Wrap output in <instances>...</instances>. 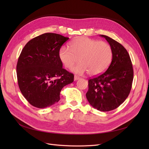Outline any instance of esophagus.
Instances as JSON below:
<instances>
[{"instance_id": "obj_1", "label": "esophagus", "mask_w": 149, "mask_h": 149, "mask_svg": "<svg viewBox=\"0 0 149 149\" xmlns=\"http://www.w3.org/2000/svg\"><path fill=\"white\" fill-rule=\"evenodd\" d=\"M80 79V78L79 77V76H78L77 75H74V81H77V80H78V79Z\"/></svg>"}]
</instances>
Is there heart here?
Here are the masks:
<instances>
[{
  "label": "heart",
  "instance_id": "obj_1",
  "mask_svg": "<svg viewBox=\"0 0 149 149\" xmlns=\"http://www.w3.org/2000/svg\"><path fill=\"white\" fill-rule=\"evenodd\" d=\"M69 47L60 48L59 58L67 68H71L79 60L80 63L72 69L76 74L88 72L89 75L96 76L106 71L111 64L112 50L105 42L79 37L74 39Z\"/></svg>",
  "mask_w": 149,
  "mask_h": 149
}]
</instances>
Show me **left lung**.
<instances>
[{"mask_svg": "<svg viewBox=\"0 0 149 149\" xmlns=\"http://www.w3.org/2000/svg\"><path fill=\"white\" fill-rule=\"evenodd\" d=\"M112 50V59L108 69L102 74L88 80L86 98L95 109L103 112L114 110L126 100L132 88L134 71L126 49L106 35Z\"/></svg>", "mask_w": 149, "mask_h": 149, "instance_id": "1", "label": "left lung"}]
</instances>
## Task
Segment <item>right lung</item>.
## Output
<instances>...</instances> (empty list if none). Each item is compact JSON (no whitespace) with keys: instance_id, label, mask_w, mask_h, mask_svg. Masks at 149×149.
Listing matches in <instances>:
<instances>
[{"instance_id":"1","label":"right lung","mask_w":149,"mask_h":149,"mask_svg":"<svg viewBox=\"0 0 149 149\" xmlns=\"http://www.w3.org/2000/svg\"><path fill=\"white\" fill-rule=\"evenodd\" d=\"M69 38L46 33L25 45L17 65L22 94L34 107L45 108L60 100L62 88L73 82L74 75L63 68L59 51Z\"/></svg>"}]
</instances>
